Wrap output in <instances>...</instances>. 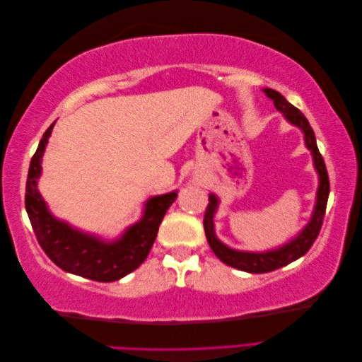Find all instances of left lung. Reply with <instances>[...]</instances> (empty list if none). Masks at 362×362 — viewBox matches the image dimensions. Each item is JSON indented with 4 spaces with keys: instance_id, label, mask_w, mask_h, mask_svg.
<instances>
[{
    "instance_id": "left-lung-1",
    "label": "left lung",
    "mask_w": 362,
    "mask_h": 362,
    "mask_svg": "<svg viewBox=\"0 0 362 362\" xmlns=\"http://www.w3.org/2000/svg\"><path fill=\"white\" fill-rule=\"evenodd\" d=\"M263 91L269 99H272L275 109L281 112L284 115V118H286L291 124L302 129V132L305 135L306 148L311 151L314 166H316V171L319 173V189H317L316 206H314L313 216H311V221L308 222V226H306L302 232H300V235L294 238V240L281 245L280 249L269 250L263 253L240 252V250L230 249L226 244H222L218 240L216 235H214L213 218H214V213H216L219 201L214 194L209 196L210 202L206 205L205 216H204V230H205L206 241H209L214 255H216L222 263L250 274L271 272V271H275V269H280L283 266L292 263V261L298 259L300 257H303L305 253L311 249V245L319 236L322 222H324V216H325V210H327L328 194H329V179H328L327 166H325L324 158H322V153L319 152L316 136H314V130L310 126L308 119L305 118V115L300 112L297 107L288 103L286 99H284V96L279 93V91H275L272 88H264Z\"/></svg>"
}]
</instances>
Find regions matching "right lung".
<instances>
[{
    "label": "right lung",
    "mask_w": 362,
    "mask_h": 362,
    "mask_svg": "<svg viewBox=\"0 0 362 362\" xmlns=\"http://www.w3.org/2000/svg\"><path fill=\"white\" fill-rule=\"evenodd\" d=\"M52 127L54 122L38 143L26 180L25 205L37 241L52 263L65 272L95 281H117L135 271L149 255L158 227L166 210L175 201L177 191L149 199L143 218L130 226L117 241L105 243L96 236L79 232L66 222L54 218L37 189L42 157Z\"/></svg>",
    "instance_id": "1"
}]
</instances>
